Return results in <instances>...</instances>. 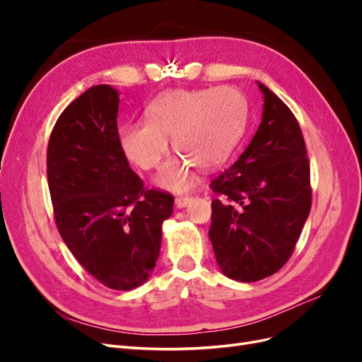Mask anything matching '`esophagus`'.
Returning a JSON list of instances; mask_svg holds the SVG:
<instances>
[{
    "label": "esophagus",
    "mask_w": 362,
    "mask_h": 362,
    "mask_svg": "<svg viewBox=\"0 0 362 362\" xmlns=\"http://www.w3.org/2000/svg\"><path fill=\"white\" fill-rule=\"evenodd\" d=\"M192 202V196L185 194V196H180V198L175 199V204H177L178 208H184L185 205H189Z\"/></svg>",
    "instance_id": "esophagus-1"
}]
</instances>
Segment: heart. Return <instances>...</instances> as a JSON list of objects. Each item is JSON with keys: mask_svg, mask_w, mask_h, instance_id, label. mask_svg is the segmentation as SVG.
Returning <instances> with one entry per match:
<instances>
[{"mask_svg": "<svg viewBox=\"0 0 362 362\" xmlns=\"http://www.w3.org/2000/svg\"><path fill=\"white\" fill-rule=\"evenodd\" d=\"M247 122V103L234 87L172 90L146 110V122L120 128L125 156L140 169H157L169 152V141L185 160L168 163L158 184L173 192L190 189L194 166L211 170L231 156Z\"/></svg>", "mask_w": 362, "mask_h": 362, "instance_id": "obj_1", "label": "heart"}]
</instances>
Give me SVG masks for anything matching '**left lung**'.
I'll list each match as a JSON object with an SVG mask.
<instances>
[{"label":"left lung","mask_w":362,"mask_h":362,"mask_svg":"<svg viewBox=\"0 0 362 362\" xmlns=\"http://www.w3.org/2000/svg\"><path fill=\"white\" fill-rule=\"evenodd\" d=\"M262 120L249 146L210 189V240L228 278L255 282L291 257L311 210L310 161L298 119L264 84Z\"/></svg>","instance_id":"8db88e82"}]
</instances>
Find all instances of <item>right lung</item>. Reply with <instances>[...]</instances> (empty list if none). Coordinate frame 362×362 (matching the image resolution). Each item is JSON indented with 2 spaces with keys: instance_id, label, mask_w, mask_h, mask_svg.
Segmentation results:
<instances>
[{
  "instance_id": "add662e5",
  "label": "right lung",
  "mask_w": 362,
  "mask_h": 362,
  "mask_svg": "<svg viewBox=\"0 0 362 362\" xmlns=\"http://www.w3.org/2000/svg\"><path fill=\"white\" fill-rule=\"evenodd\" d=\"M119 93L93 86L59 116L47 151L54 218L75 259L105 287L133 290L156 267L173 196L146 189L117 131Z\"/></svg>"
}]
</instances>
